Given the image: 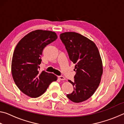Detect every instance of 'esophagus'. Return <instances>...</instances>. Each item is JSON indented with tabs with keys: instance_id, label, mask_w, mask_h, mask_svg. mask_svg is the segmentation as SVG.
Wrapping results in <instances>:
<instances>
[{
	"instance_id": "1",
	"label": "esophagus",
	"mask_w": 124,
	"mask_h": 124,
	"mask_svg": "<svg viewBox=\"0 0 124 124\" xmlns=\"http://www.w3.org/2000/svg\"><path fill=\"white\" fill-rule=\"evenodd\" d=\"M58 79L61 80H64L66 79V78H65L63 76H58Z\"/></svg>"
}]
</instances>
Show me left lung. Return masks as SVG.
I'll use <instances>...</instances> for the list:
<instances>
[{"label":"left lung","mask_w":124,"mask_h":124,"mask_svg":"<svg viewBox=\"0 0 124 124\" xmlns=\"http://www.w3.org/2000/svg\"><path fill=\"white\" fill-rule=\"evenodd\" d=\"M60 39L76 70L74 81L68 80L74 91L67 97L75 103L85 101L95 93L101 82L103 66L99 51L93 41L79 33L65 32L60 34Z\"/></svg>","instance_id":"1"}]
</instances>
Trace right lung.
I'll return each mask as SVG.
<instances>
[{
  "instance_id": "add662e5",
  "label": "right lung",
  "mask_w": 124,
  "mask_h": 124,
  "mask_svg": "<svg viewBox=\"0 0 124 124\" xmlns=\"http://www.w3.org/2000/svg\"><path fill=\"white\" fill-rule=\"evenodd\" d=\"M57 35L50 31L36 30L28 33L18 42L14 50L11 73L17 86L25 95L37 98L44 93L57 78L43 70L40 73L43 49L56 40Z\"/></svg>"
}]
</instances>
